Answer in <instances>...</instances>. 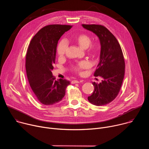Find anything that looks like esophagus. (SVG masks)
I'll return each mask as SVG.
<instances>
[{
  "mask_svg": "<svg viewBox=\"0 0 149 149\" xmlns=\"http://www.w3.org/2000/svg\"><path fill=\"white\" fill-rule=\"evenodd\" d=\"M71 82V84H76V83H78L79 82L78 80H72Z\"/></svg>",
  "mask_w": 149,
  "mask_h": 149,
  "instance_id": "1",
  "label": "esophagus"
}]
</instances>
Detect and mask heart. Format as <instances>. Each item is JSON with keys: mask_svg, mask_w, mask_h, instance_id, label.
Here are the masks:
<instances>
[{"mask_svg": "<svg viewBox=\"0 0 149 149\" xmlns=\"http://www.w3.org/2000/svg\"><path fill=\"white\" fill-rule=\"evenodd\" d=\"M74 40L76 43L82 48L86 49L87 53L91 55H97L100 50V45L97 42H92V37L87 33H80L77 35ZM68 49V44L66 40H61L57 46L56 52L59 58H63L66 54ZM91 67L89 61L87 60L82 61L76 65L71 67V69L72 71L78 74H82L84 70L88 69Z\"/></svg>", "mask_w": 149, "mask_h": 149, "instance_id": "obj_1", "label": "heart"}]
</instances>
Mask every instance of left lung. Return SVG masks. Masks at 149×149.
Wrapping results in <instances>:
<instances>
[{"instance_id": "obj_1", "label": "left lung", "mask_w": 149, "mask_h": 149, "mask_svg": "<svg viewBox=\"0 0 149 149\" xmlns=\"http://www.w3.org/2000/svg\"><path fill=\"white\" fill-rule=\"evenodd\" d=\"M82 26L94 33L101 44L100 62L94 75L102 80L99 84L93 82L94 90L88 100L95 105H104L116 98L121 87L125 72L123 54L117 39L107 28L95 24Z\"/></svg>"}]
</instances>
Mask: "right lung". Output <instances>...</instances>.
Listing matches in <instances>:
<instances>
[{
	"instance_id": "right-lung-1",
	"label": "right lung",
	"mask_w": 149,
	"mask_h": 149,
	"mask_svg": "<svg viewBox=\"0 0 149 149\" xmlns=\"http://www.w3.org/2000/svg\"><path fill=\"white\" fill-rule=\"evenodd\" d=\"M72 27L66 25H47L35 35L29 44L25 62L27 77L36 98L44 105H52L60 102L70 84L65 79L55 80L52 70L58 42Z\"/></svg>"
}]
</instances>
